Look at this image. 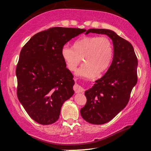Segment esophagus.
<instances>
[{
    "mask_svg": "<svg viewBox=\"0 0 151 151\" xmlns=\"http://www.w3.org/2000/svg\"><path fill=\"white\" fill-rule=\"evenodd\" d=\"M74 90H75L76 93H83L84 91H85L83 87H81L80 85H77V84H76V85H75V86H74Z\"/></svg>",
    "mask_w": 151,
    "mask_h": 151,
    "instance_id": "obj_1",
    "label": "esophagus"
}]
</instances>
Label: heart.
Instances as JSON below:
<instances>
[{"label":"heart","mask_w":151,"mask_h":151,"mask_svg":"<svg viewBox=\"0 0 151 151\" xmlns=\"http://www.w3.org/2000/svg\"><path fill=\"white\" fill-rule=\"evenodd\" d=\"M113 46L108 37L89 36L74 42L73 48L64 46L61 55L67 68L75 71L82 60L85 63L76 71L80 77L90 78L105 72L113 58Z\"/></svg>","instance_id":"b5f03b06"}]
</instances>
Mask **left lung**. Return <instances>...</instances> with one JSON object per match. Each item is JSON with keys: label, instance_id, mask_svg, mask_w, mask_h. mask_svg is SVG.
Wrapping results in <instances>:
<instances>
[{"label": "left lung", "instance_id": "obj_1", "mask_svg": "<svg viewBox=\"0 0 151 151\" xmlns=\"http://www.w3.org/2000/svg\"><path fill=\"white\" fill-rule=\"evenodd\" d=\"M106 35L113 44V58L104 75L86 90V103L81 114L86 122L103 124L116 116L129 101L137 83L138 60L133 47L113 30L91 29L86 32Z\"/></svg>", "mask_w": 151, "mask_h": 151}]
</instances>
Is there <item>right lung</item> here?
<instances>
[{"label": "right lung", "instance_id": "obj_1", "mask_svg": "<svg viewBox=\"0 0 151 151\" xmlns=\"http://www.w3.org/2000/svg\"><path fill=\"white\" fill-rule=\"evenodd\" d=\"M86 30L53 27L30 38L17 64L18 99L28 114L40 124L59 119L63 103L72 96L75 81L61 55L66 42Z\"/></svg>", "mask_w": 151, "mask_h": 151}]
</instances>
